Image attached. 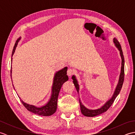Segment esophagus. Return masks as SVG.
Instances as JSON below:
<instances>
[{"instance_id": "34e87169", "label": "esophagus", "mask_w": 135, "mask_h": 135, "mask_svg": "<svg viewBox=\"0 0 135 135\" xmlns=\"http://www.w3.org/2000/svg\"><path fill=\"white\" fill-rule=\"evenodd\" d=\"M74 74H75V70H74V69H72V68H70V69H68L67 70V75L69 76H71V75H73Z\"/></svg>"}]
</instances>
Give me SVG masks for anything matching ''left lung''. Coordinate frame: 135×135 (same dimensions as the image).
<instances>
[{
  "label": "left lung",
  "instance_id": "obj_1",
  "mask_svg": "<svg viewBox=\"0 0 135 135\" xmlns=\"http://www.w3.org/2000/svg\"><path fill=\"white\" fill-rule=\"evenodd\" d=\"M113 42L114 43V45H115V47L118 49V50L119 51L120 56H121V59H122L121 73H120V75H119V81L118 82V84H117V87L115 88V91H114L113 95L111 97V98L110 99H109L107 102H105V104L99 108L95 109V110H90V109L87 108L84 104H82L80 99H79L81 113L83 115L86 116V117H93L99 115H100V114L104 113V112L107 111L108 109L111 107V105L113 104V103H114V100H115L116 97H117V96L118 95L119 92H120V91H121V88H122L123 83H124V63H125L124 57V55H123V52L122 50L121 46V45H120L119 42L117 41V39L115 38L113 39ZM72 79L73 80V83H74V85H75L76 89L77 91H78V93H79V86L78 81H77V79L76 78V76L75 75H73Z\"/></svg>",
  "mask_w": 135,
  "mask_h": 135
}]
</instances>
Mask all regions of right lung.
<instances>
[{"instance_id": "1", "label": "right lung", "mask_w": 135, "mask_h": 135, "mask_svg": "<svg viewBox=\"0 0 135 135\" xmlns=\"http://www.w3.org/2000/svg\"><path fill=\"white\" fill-rule=\"evenodd\" d=\"M20 39H21V37L16 41L12 51V56L14 52H15L16 49ZM12 57H11V62H12ZM67 67H65L64 68H62V69L58 71L54 74L52 88H51V96L49 100L46 104L41 106V107H36L35 105L27 104V103L24 102L20 98L22 104L24 105V107L28 111L32 112V113L36 114V115L41 116H50L53 115L57 110V100H58V96L61 88L63 84L68 80V76L67 75Z\"/></svg>"}]
</instances>
